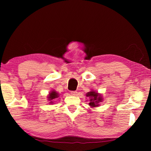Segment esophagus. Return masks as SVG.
I'll list each match as a JSON object with an SVG mask.
<instances>
[{"mask_svg": "<svg viewBox=\"0 0 151 151\" xmlns=\"http://www.w3.org/2000/svg\"><path fill=\"white\" fill-rule=\"evenodd\" d=\"M70 94L73 96H75V95H76V94H77V92H76V91H70Z\"/></svg>", "mask_w": 151, "mask_h": 151, "instance_id": "1", "label": "esophagus"}]
</instances>
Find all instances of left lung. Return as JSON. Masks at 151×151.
<instances>
[{
    "instance_id": "left-lung-1",
    "label": "left lung",
    "mask_w": 151,
    "mask_h": 151,
    "mask_svg": "<svg viewBox=\"0 0 151 151\" xmlns=\"http://www.w3.org/2000/svg\"><path fill=\"white\" fill-rule=\"evenodd\" d=\"M86 96L90 97V103H89V105H91V106L94 107V106H98V104L99 102L102 101V98L101 95L95 93L94 91H91L89 92L87 94H86Z\"/></svg>"
}]
</instances>
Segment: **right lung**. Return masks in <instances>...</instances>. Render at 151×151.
Wrapping results in <instances>:
<instances>
[{
  "mask_svg": "<svg viewBox=\"0 0 151 151\" xmlns=\"http://www.w3.org/2000/svg\"><path fill=\"white\" fill-rule=\"evenodd\" d=\"M57 97H58V93L55 91H52L49 94V96H48V100L50 101L51 103H52V101H52V99H55L56 98H57Z\"/></svg>",
  "mask_w": 151,
  "mask_h": 151,
  "instance_id": "right-lung-1",
  "label": "right lung"
}]
</instances>
